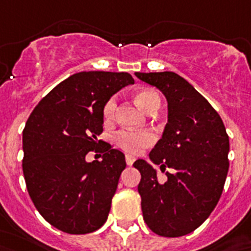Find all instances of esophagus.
<instances>
[{"mask_svg": "<svg viewBox=\"0 0 251 251\" xmlns=\"http://www.w3.org/2000/svg\"><path fill=\"white\" fill-rule=\"evenodd\" d=\"M125 159H126V164H127V165H132V164H134L135 158L132 155H130V154H126Z\"/></svg>", "mask_w": 251, "mask_h": 251, "instance_id": "34e87169", "label": "esophagus"}]
</instances>
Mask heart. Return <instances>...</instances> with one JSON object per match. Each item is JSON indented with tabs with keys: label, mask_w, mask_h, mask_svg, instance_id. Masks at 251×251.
<instances>
[{
	"label": "heart",
	"mask_w": 251,
	"mask_h": 251,
	"mask_svg": "<svg viewBox=\"0 0 251 251\" xmlns=\"http://www.w3.org/2000/svg\"><path fill=\"white\" fill-rule=\"evenodd\" d=\"M134 99L136 103L147 113H149L154 108H158L159 110V107H160V97L156 93V91L151 88L139 89V91L134 93ZM116 104L117 103L115 97H112V99H110L106 102L103 107L104 119H112L113 115H115V111H116ZM113 140L125 151L131 152V154H139L144 148L151 145L152 141H154V135L149 131L135 132L123 130V131H119L115 135Z\"/></svg>",
	"instance_id": "b5f03b06"
}]
</instances>
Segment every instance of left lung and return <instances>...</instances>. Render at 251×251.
I'll return each mask as SVG.
<instances>
[{"label": "left lung", "instance_id": "8db88e82", "mask_svg": "<svg viewBox=\"0 0 251 251\" xmlns=\"http://www.w3.org/2000/svg\"><path fill=\"white\" fill-rule=\"evenodd\" d=\"M135 75L167 100L168 123L149 159L162 172L165 167L174 171L167 172L162 183L150 163H134L141 174L138 191L144 220L160 236H183L206 221L221 197L228 172V136L215 108L177 73Z\"/></svg>", "mask_w": 251, "mask_h": 251}]
</instances>
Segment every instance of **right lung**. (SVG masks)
Returning a JSON list of instances; mask_svg holds the SVG:
<instances>
[{
	"label": "right lung",
	"instance_id": "add662e5",
	"mask_svg": "<svg viewBox=\"0 0 251 251\" xmlns=\"http://www.w3.org/2000/svg\"><path fill=\"white\" fill-rule=\"evenodd\" d=\"M125 72H79L54 87L30 115L23 132V171L30 198L58 230L88 234L107 220L126 162L108 143L99 147L103 107L134 84ZM104 152L87 162L89 151Z\"/></svg>",
	"mask_w": 251,
	"mask_h": 251
}]
</instances>
